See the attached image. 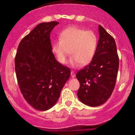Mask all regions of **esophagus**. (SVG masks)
<instances>
[{
	"mask_svg": "<svg viewBox=\"0 0 135 135\" xmlns=\"http://www.w3.org/2000/svg\"><path fill=\"white\" fill-rule=\"evenodd\" d=\"M75 76H76V74H75V73H74V71H71L72 78H74V77H75Z\"/></svg>",
	"mask_w": 135,
	"mask_h": 135,
	"instance_id": "34e87169",
	"label": "esophagus"
}]
</instances>
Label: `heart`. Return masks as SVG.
<instances>
[{
	"instance_id": "b5f03b06",
	"label": "heart",
	"mask_w": 135,
	"mask_h": 135,
	"mask_svg": "<svg viewBox=\"0 0 135 135\" xmlns=\"http://www.w3.org/2000/svg\"><path fill=\"white\" fill-rule=\"evenodd\" d=\"M98 38L95 32L85 31L80 27H70L61 32L59 40L52 44L53 53L57 60L65 64L70 54V65L73 66L90 63L96 54Z\"/></svg>"
}]
</instances>
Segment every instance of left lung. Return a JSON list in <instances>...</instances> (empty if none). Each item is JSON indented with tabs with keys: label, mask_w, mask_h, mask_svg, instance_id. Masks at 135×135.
<instances>
[{
	"label": "left lung",
	"mask_w": 135,
	"mask_h": 135,
	"mask_svg": "<svg viewBox=\"0 0 135 135\" xmlns=\"http://www.w3.org/2000/svg\"><path fill=\"white\" fill-rule=\"evenodd\" d=\"M96 54L89 65L76 74L80 82L78 97L89 107L104 104L112 93L119 69V57L114 38L99 25Z\"/></svg>",
	"instance_id": "8db88e82"
}]
</instances>
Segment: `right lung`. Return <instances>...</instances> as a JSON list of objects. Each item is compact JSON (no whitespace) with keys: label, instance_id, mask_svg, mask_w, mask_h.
<instances>
[{"label":"right lung","instance_id":"right-lung-1","mask_svg":"<svg viewBox=\"0 0 135 135\" xmlns=\"http://www.w3.org/2000/svg\"><path fill=\"white\" fill-rule=\"evenodd\" d=\"M57 21L41 23L21 40L15 57L19 87L27 103L36 110L54 107L70 76L69 67L56 61L50 33Z\"/></svg>","mask_w":135,"mask_h":135}]
</instances>
